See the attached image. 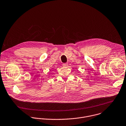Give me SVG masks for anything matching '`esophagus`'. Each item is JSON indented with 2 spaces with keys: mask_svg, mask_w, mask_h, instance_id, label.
I'll use <instances>...</instances> for the list:
<instances>
[{
  "mask_svg": "<svg viewBox=\"0 0 126 126\" xmlns=\"http://www.w3.org/2000/svg\"><path fill=\"white\" fill-rule=\"evenodd\" d=\"M63 66H64V67H67V65H68V64H67V63H64V64H63Z\"/></svg>",
  "mask_w": 126,
  "mask_h": 126,
  "instance_id": "esophagus-1",
  "label": "esophagus"
}]
</instances>
